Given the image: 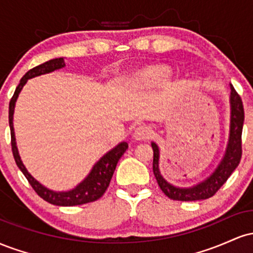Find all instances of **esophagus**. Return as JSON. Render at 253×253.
<instances>
[{"instance_id": "1", "label": "esophagus", "mask_w": 253, "mask_h": 253, "mask_svg": "<svg viewBox=\"0 0 253 253\" xmlns=\"http://www.w3.org/2000/svg\"><path fill=\"white\" fill-rule=\"evenodd\" d=\"M150 135H151V130L149 127L145 126V125H140V126H138L134 129V132H133V139L138 141L146 140V139L150 138Z\"/></svg>"}]
</instances>
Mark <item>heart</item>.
I'll return each instance as SVG.
<instances>
[{
  "label": "heart",
  "mask_w": 253,
  "mask_h": 253,
  "mask_svg": "<svg viewBox=\"0 0 253 253\" xmlns=\"http://www.w3.org/2000/svg\"><path fill=\"white\" fill-rule=\"evenodd\" d=\"M170 68L165 64H151L134 72L130 82L136 88L150 89L161 85L170 76Z\"/></svg>",
  "instance_id": "1"
}]
</instances>
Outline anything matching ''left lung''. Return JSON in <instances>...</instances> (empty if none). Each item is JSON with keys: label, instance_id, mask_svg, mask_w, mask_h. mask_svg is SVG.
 I'll list each match as a JSON object with an SVG mask.
<instances>
[{"label": "left lung", "instance_id": "obj_1", "mask_svg": "<svg viewBox=\"0 0 253 253\" xmlns=\"http://www.w3.org/2000/svg\"><path fill=\"white\" fill-rule=\"evenodd\" d=\"M229 107H231V118H229V135L225 155L221 162L210 177L199 184L189 188H179L165 181L159 171V147L156 143H151L153 149V173L158 182V185L163 193L171 200L176 201H197V200L210 199L216 193L222 184L228 179L242 159V132L244 125V107L243 101L238 92L231 85L229 95Z\"/></svg>", "mask_w": 253, "mask_h": 253}]
</instances>
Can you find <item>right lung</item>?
I'll return each mask as SVG.
<instances>
[{"label": "right lung", "mask_w": 253, "mask_h": 253, "mask_svg": "<svg viewBox=\"0 0 253 253\" xmlns=\"http://www.w3.org/2000/svg\"><path fill=\"white\" fill-rule=\"evenodd\" d=\"M65 66L64 63V58H54V59L48 60V62L40 64V65L36 66V68L31 69L30 71L26 72V75L21 78L19 85L16 86L15 92H14L13 97H11L9 102V127H10V136H11V151H13L14 159H15V163L19 169L22 171L27 181L30 182L36 193L42 197V200L47 201L51 205L56 206H64V207H71V206H78V205H84V203L94 202L96 200L100 199L103 195L104 191L108 188L110 179H112L113 173H114L115 168L119 159L121 158V156L126 152V150L128 149V144L126 141H123L115 146L114 149H112L109 152H107L96 164L92 167L91 171L89 172V175L83 179L76 188H74L72 190L69 191H53L47 189L46 187H43L42 184H40L39 182L34 178L33 176L28 172L27 169L25 168V165L22 164L21 158H20L19 151L16 147V141H15V133H14V126H13V115H14V108H15V102L19 97L20 91L27 81L30 78L40 76V75L48 74L58 69H62Z\"/></svg>", "instance_id": "1"}]
</instances>
